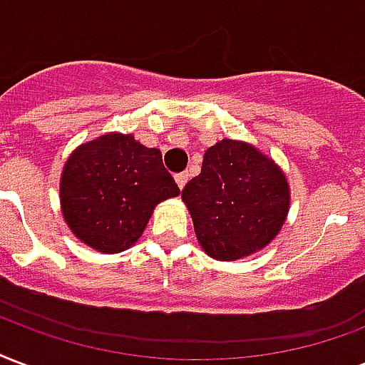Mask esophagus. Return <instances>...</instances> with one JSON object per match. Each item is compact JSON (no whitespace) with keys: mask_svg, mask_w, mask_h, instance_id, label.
I'll list each match as a JSON object with an SVG mask.
<instances>
[{"mask_svg":"<svg viewBox=\"0 0 365 365\" xmlns=\"http://www.w3.org/2000/svg\"><path fill=\"white\" fill-rule=\"evenodd\" d=\"M189 180V174L187 172H182V174H176V183H178V187L183 189L185 187V183H187Z\"/></svg>","mask_w":365,"mask_h":365,"instance_id":"obj_1","label":"esophagus"}]
</instances>
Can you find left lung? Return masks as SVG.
<instances>
[{
    "instance_id": "8db88e82",
    "label": "left lung",
    "mask_w": 365,
    "mask_h": 365,
    "mask_svg": "<svg viewBox=\"0 0 365 365\" xmlns=\"http://www.w3.org/2000/svg\"><path fill=\"white\" fill-rule=\"evenodd\" d=\"M195 235L210 258L233 262L268 247L291 207L287 176L274 158L247 141L208 147L199 176L183 187Z\"/></svg>"
}]
</instances>
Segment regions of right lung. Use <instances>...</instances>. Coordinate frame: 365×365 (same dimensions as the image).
<instances>
[{
	"mask_svg": "<svg viewBox=\"0 0 365 365\" xmlns=\"http://www.w3.org/2000/svg\"><path fill=\"white\" fill-rule=\"evenodd\" d=\"M158 149L108 132L78 145L59 182L61 212L90 249L116 255L138 243L158 202L178 197Z\"/></svg>",
	"mask_w": 365,
	"mask_h": 365,
	"instance_id": "obj_1",
	"label": "right lung"
}]
</instances>
